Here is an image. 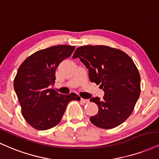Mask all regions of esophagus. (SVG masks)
Returning <instances> with one entry per match:
<instances>
[{
    "label": "esophagus",
    "mask_w": 159,
    "mask_h": 159,
    "mask_svg": "<svg viewBox=\"0 0 159 159\" xmlns=\"http://www.w3.org/2000/svg\"><path fill=\"white\" fill-rule=\"evenodd\" d=\"M81 101L84 102V103H89V100H88V99H83V98H81Z\"/></svg>",
    "instance_id": "obj_1"
}]
</instances>
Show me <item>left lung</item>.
I'll list each match as a JSON object with an SVG mask.
<instances>
[{"label": "left lung", "mask_w": 159, "mask_h": 159, "mask_svg": "<svg viewBox=\"0 0 159 159\" xmlns=\"http://www.w3.org/2000/svg\"><path fill=\"white\" fill-rule=\"evenodd\" d=\"M80 58L89 69L91 82L103 90L102 100L92 98L98 113L90 117L98 127L113 129L130 116L141 93V76L134 61L126 53L104 45L79 47L73 59Z\"/></svg>", "instance_id": "left-lung-1"}]
</instances>
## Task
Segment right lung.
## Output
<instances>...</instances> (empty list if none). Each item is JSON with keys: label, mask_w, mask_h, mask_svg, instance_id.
Listing matches in <instances>:
<instances>
[{"label": "right lung", "mask_w": 159, "mask_h": 159, "mask_svg": "<svg viewBox=\"0 0 159 159\" xmlns=\"http://www.w3.org/2000/svg\"><path fill=\"white\" fill-rule=\"evenodd\" d=\"M75 47L52 46L35 52L18 68L14 89L24 118L38 130L53 128L60 122L67 105L80 100L75 93L61 94L50 89L56 80V70L61 61L70 57Z\"/></svg>", "instance_id": "add662e5"}]
</instances>
